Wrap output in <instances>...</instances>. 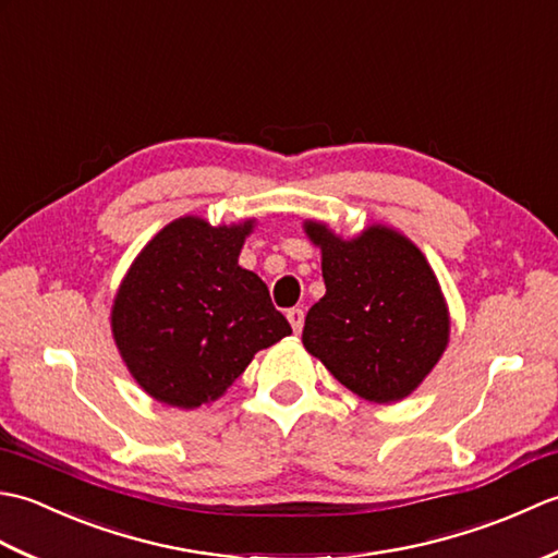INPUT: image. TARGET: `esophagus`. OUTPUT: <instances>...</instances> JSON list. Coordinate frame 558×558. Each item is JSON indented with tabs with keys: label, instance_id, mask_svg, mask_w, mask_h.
I'll use <instances>...</instances> for the list:
<instances>
[{
	"label": "esophagus",
	"instance_id": "34e87169",
	"mask_svg": "<svg viewBox=\"0 0 558 558\" xmlns=\"http://www.w3.org/2000/svg\"><path fill=\"white\" fill-rule=\"evenodd\" d=\"M288 322H290V326H292L294 333H300L302 326H304V312H302V310H298V306H294V310H290V312H288Z\"/></svg>",
	"mask_w": 558,
	"mask_h": 558
}]
</instances>
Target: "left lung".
<instances>
[{
    "mask_svg": "<svg viewBox=\"0 0 558 558\" xmlns=\"http://www.w3.org/2000/svg\"><path fill=\"white\" fill-rule=\"evenodd\" d=\"M322 248L326 294L304 318L302 342L338 381L378 405L408 398L441 360L450 338L448 304L420 246L374 222L336 234L304 220Z\"/></svg>",
    "mask_w": 558,
    "mask_h": 558,
    "instance_id": "left-lung-1",
    "label": "left lung"
}]
</instances>
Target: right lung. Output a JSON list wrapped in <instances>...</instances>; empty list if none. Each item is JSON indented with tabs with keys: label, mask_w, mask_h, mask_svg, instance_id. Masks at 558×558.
Segmentation results:
<instances>
[{
	"label": "right lung",
	"mask_w": 558,
	"mask_h": 558,
	"mask_svg": "<svg viewBox=\"0 0 558 558\" xmlns=\"http://www.w3.org/2000/svg\"><path fill=\"white\" fill-rule=\"evenodd\" d=\"M256 218L184 216L153 236L117 288L110 326L134 381L170 408L225 396L258 350L292 333L266 282L240 266Z\"/></svg>",
	"instance_id": "add662e5"
}]
</instances>
